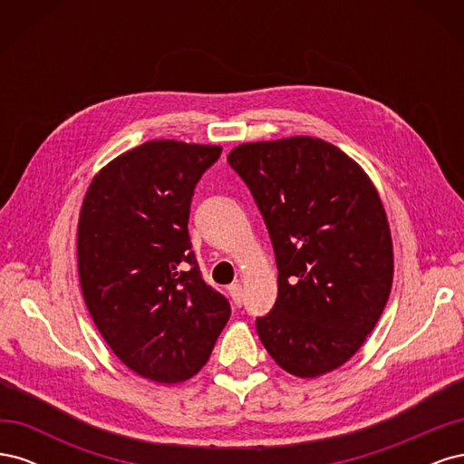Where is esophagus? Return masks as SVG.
Segmentation results:
<instances>
[{
	"label": "esophagus",
	"mask_w": 464,
	"mask_h": 464,
	"mask_svg": "<svg viewBox=\"0 0 464 464\" xmlns=\"http://www.w3.org/2000/svg\"><path fill=\"white\" fill-rule=\"evenodd\" d=\"M228 292H230V298H232V302H234V305L240 307L242 302H244V288H242V285H240V283L230 285Z\"/></svg>",
	"instance_id": "esophagus-1"
}]
</instances>
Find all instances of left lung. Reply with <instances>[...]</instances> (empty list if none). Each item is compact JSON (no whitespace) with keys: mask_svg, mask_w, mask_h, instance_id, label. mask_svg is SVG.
<instances>
[{"mask_svg":"<svg viewBox=\"0 0 464 464\" xmlns=\"http://www.w3.org/2000/svg\"><path fill=\"white\" fill-rule=\"evenodd\" d=\"M228 162L261 210L275 249L278 296L256 321L285 372L314 379L353 358L383 314L392 240L363 168L323 139L242 143Z\"/></svg>","mask_w":464,"mask_h":464,"instance_id":"1","label":"left lung"}]
</instances>
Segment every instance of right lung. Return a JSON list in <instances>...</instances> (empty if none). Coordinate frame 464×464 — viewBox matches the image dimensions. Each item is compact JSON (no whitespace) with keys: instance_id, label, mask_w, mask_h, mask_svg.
Here are the masks:
<instances>
[{"instance_id":"add662e5","label":"right lung","mask_w":464,"mask_h":464,"mask_svg":"<svg viewBox=\"0 0 464 464\" xmlns=\"http://www.w3.org/2000/svg\"><path fill=\"white\" fill-rule=\"evenodd\" d=\"M222 147L157 139L110 160L82 199V298L125 366L174 385L198 373L230 319L191 251L193 189Z\"/></svg>"}]
</instances>
